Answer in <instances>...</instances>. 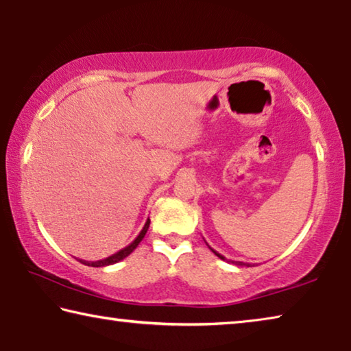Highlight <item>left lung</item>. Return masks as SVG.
I'll return each mask as SVG.
<instances>
[{
    "label": "left lung",
    "instance_id": "left-lung-1",
    "mask_svg": "<svg viewBox=\"0 0 351 351\" xmlns=\"http://www.w3.org/2000/svg\"><path fill=\"white\" fill-rule=\"evenodd\" d=\"M212 249V247H210ZM212 252L213 254H215L217 255V257H219V258H221V260H226V257H223V255L221 254H218L217 251H213V249H212ZM232 263H234V261H232ZM235 265H239V266H249L247 263H243V261H235Z\"/></svg>",
    "mask_w": 351,
    "mask_h": 351
}]
</instances>
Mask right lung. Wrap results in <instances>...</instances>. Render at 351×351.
Returning a JSON list of instances; mask_svg holds the SVG:
<instances>
[{
	"label": "right lung",
	"mask_w": 351,
	"mask_h": 351,
	"mask_svg": "<svg viewBox=\"0 0 351 351\" xmlns=\"http://www.w3.org/2000/svg\"><path fill=\"white\" fill-rule=\"evenodd\" d=\"M148 228H150V219H147L145 224H144V228H142V230L139 232V235L136 237V239L132 243H130L128 246L121 249V251H117L116 254L110 255V257H106L104 260H97V261H85V260H80V261H82L83 265H86V266H93V268H102V266L114 265V263H117V261H121V260H123L125 257H128V255L132 254L136 247H138V245L142 241V239H144V237H145Z\"/></svg>",
	"instance_id": "add662e5"
}]
</instances>
